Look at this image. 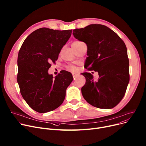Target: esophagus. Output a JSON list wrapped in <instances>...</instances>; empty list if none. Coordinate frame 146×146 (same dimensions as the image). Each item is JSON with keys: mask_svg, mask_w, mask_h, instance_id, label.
I'll list each match as a JSON object with an SVG mask.
<instances>
[{"mask_svg": "<svg viewBox=\"0 0 146 146\" xmlns=\"http://www.w3.org/2000/svg\"><path fill=\"white\" fill-rule=\"evenodd\" d=\"M77 75H78V74H76V73H72V76H73V78H74V79L77 76Z\"/></svg>", "mask_w": 146, "mask_h": 146, "instance_id": "obj_1", "label": "esophagus"}]
</instances>
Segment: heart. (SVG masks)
Wrapping results in <instances>:
<instances>
[{"mask_svg": "<svg viewBox=\"0 0 146 146\" xmlns=\"http://www.w3.org/2000/svg\"><path fill=\"white\" fill-rule=\"evenodd\" d=\"M69 69H70L71 70H75V68L74 66H69Z\"/></svg>", "mask_w": 146, "mask_h": 146, "instance_id": "obj_1", "label": "heart"}]
</instances>
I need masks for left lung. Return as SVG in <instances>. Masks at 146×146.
<instances>
[{"instance_id": "obj_1", "label": "left lung", "mask_w": 146, "mask_h": 146, "mask_svg": "<svg viewBox=\"0 0 146 146\" xmlns=\"http://www.w3.org/2000/svg\"><path fill=\"white\" fill-rule=\"evenodd\" d=\"M72 34L87 44L88 56L84 67L99 75L98 81H94L91 73L81 74L86 80L81 88L83 97L97 108H114L124 97L130 81L125 43L115 32L100 24L75 29Z\"/></svg>"}]
</instances>
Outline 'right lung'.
Listing matches in <instances>:
<instances>
[{
  "label": "right lung",
  "mask_w": 146,
  "mask_h": 146,
  "mask_svg": "<svg viewBox=\"0 0 146 146\" xmlns=\"http://www.w3.org/2000/svg\"><path fill=\"white\" fill-rule=\"evenodd\" d=\"M71 33L72 30L39 28L25 39L19 50L17 81L20 92L29 106L38 113H47L61 106L73 80L72 74L66 71H61L55 78L48 74L50 63H55Z\"/></svg>",
  "instance_id": "1"
}]
</instances>
